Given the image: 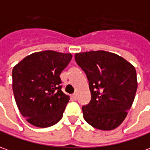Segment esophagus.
<instances>
[{
  "mask_svg": "<svg viewBox=\"0 0 150 150\" xmlns=\"http://www.w3.org/2000/svg\"><path fill=\"white\" fill-rule=\"evenodd\" d=\"M71 97H72V99H73V100H76V99H77V96H76V94H75V93L72 94Z\"/></svg>",
  "mask_w": 150,
  "mask_h": 150,
  "instance_id": "1",
  "label": "esophagus"
}]
</instances>
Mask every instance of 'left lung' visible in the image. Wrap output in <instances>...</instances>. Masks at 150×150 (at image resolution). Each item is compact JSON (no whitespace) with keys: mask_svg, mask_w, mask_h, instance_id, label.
I'll use <instances>...</instances> for the list:
<instances>
[{"mask_svg":"<svg viewBox=\"0 0 150 150\" xmlns=\"http://www.w3.org/2000/svg\"><path fill=\"white\" fill-rule=\"evenodd\" d=\"M89 82L91 100L82 107L85 121L99 130H113L123 122L137 89L136 69L123 57L103 50L75 53Z\"/></svg>","mask_w":150,"mask_h":150,"instance_id":"obj_1","label":"left lung"}]
</instances>
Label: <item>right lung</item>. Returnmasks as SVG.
Instances as JSON below:
<instances>
[{"label":"right lung","instance_id":"1","mask_svg":"<svg viewBox=\"0 0 150 150\" xmlns=\"http://www.w3.org/2000/svg\"><path fill=\"white\" fill-rule=\"evenodd\" d=\"M71 53L53 50L31 53L13 68V92L21 115L29 123L48 127L62 118L70 97L62 91L60 74Z\"/></svg>","mask_w":150,"mask_h":150}]
</instances>
